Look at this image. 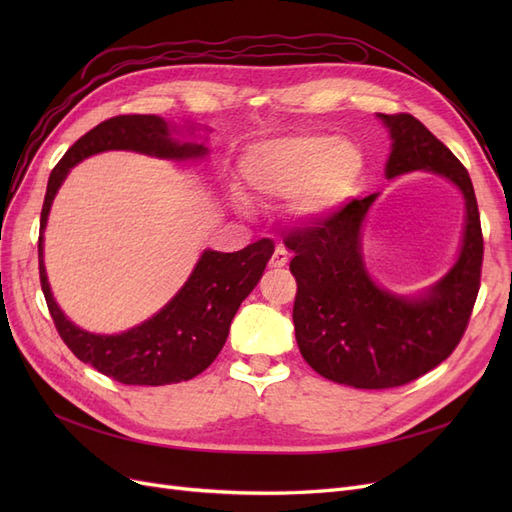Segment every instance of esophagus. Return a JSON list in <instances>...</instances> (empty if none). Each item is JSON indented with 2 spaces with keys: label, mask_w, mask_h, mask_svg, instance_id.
I'll return each mask as SVG.
<instances>
[{
  "label": "esophagus",
  "mask_w": 512,
  "mask_h": 512,
  "mask_svg": "<svg viewBox=\"0 0 512 512\" xmlns=\"http://www.w3.org/2000/svg\"><path fill=\"white\" fill-rule=\"evenodd\" d=\"M286 265H288V252H286V247H284V245H277L273 256H271V260H269V267H271V269H280V267H286Z\"/></svg>",
  "instance_id": "34e87169"
}]
</instances>
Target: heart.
Here are the masks:
<instances>
[{"mask_svg": "<svg viewBox=\"0 0 512 512\" xmlns=\"http://www.w3.org/2000/svg\"><path fill=\"white\" fill-rule=\"evenodd\" d=\"M365 156L350 138L284 136L260 143L243 160V177L265 196H294L301 218H324L354 192Z\"/></svg>", "mask_w": 512, "mask_h": 512, "instance_id": "b5f03b06", "label": "heart"}]
</instances>
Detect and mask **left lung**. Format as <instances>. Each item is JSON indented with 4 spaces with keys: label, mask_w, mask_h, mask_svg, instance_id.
<instances>
[{
    "label": "left lung",
    "mask_w": 512,
    "mask_h": 512,
    "mask_svg": "<svg viewBox=\"0 0 512 512\" xmlns=\"http://www.w3.org/2000/svg\"><path fill=\"white\" fill-rule=\"evenodd\" d=\"M378 117L393 138L386 177L429 170L466 198V230L455 267L423 297L376 286L361 256V226L376 194L352 198L324 220L284 239L297 280L292 320L303 359L354 389H393L421 378L453 354L468 329L480 288L483 230L466 166L408 113Z\"/></svg>",
    "instance_id": "1"
}]
</instances>
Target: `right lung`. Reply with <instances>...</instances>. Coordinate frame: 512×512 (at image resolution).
Returning a JSON list of instances; mask_svg holds the SVG:
<instances>
[{"label":"right lung","mask_w":512,"mask_h":512,"mask_svg":"<svg viewBox=\"0 0 512 512\" xmlns=\"http://www.w3.org/2000/svg\"><path fill=\"white\" fill-rule=\"evenodd\" d=\"M170 134L173 130L158 115H117L98 123L53 168L40 213V230L46 226L53 198L70 168L94 153L128 149L168 160L200 158L207 153L203 145L177 143ZM273 247L271 239H260L232 254L207 250L173 301L121 335L87 333L64 316L46 280L42 235L38 239L40 286L55 329L76 359L121 384H175L198 376L215 361L226 344L232 318L258 284Z\"/></svg>","instance_id":"obj_1"}]
</instances>
